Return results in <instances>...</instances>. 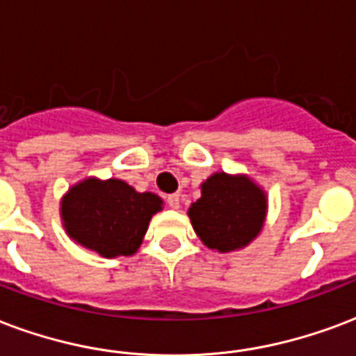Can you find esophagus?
I'll list each match as a JSON object with an SVG mask.
<instances>
[{"label": "esophagus", "instance_id": "34e87169", "mask_svg": "<svg viewBox=\"0 0 356 356\" xmlns=\"http://www.w3.org/2000/svg\"><path fill=\"white\" fill-rule=\"evenodd\" d=\"M168 205H170L171 209H179V205H181L179 194H170V196H168Z\"/></svg>", "mask_w": 356, "mask_h": 356}]
</instances>
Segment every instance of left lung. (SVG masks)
Instances as JSON below:
<instances>
[{
    "label": "left lung",
    "mask_w": 356,
    "mask_h": 356,
    "mask_svg": "<svg viewBox=\"0 0 356 356\" xmlns=\"http://www.w3.org/2000/svg\"><path fill=\"white\" fill-rule=\"evenodd\" d=\"M202 196L188 207L192 228L205 247L239 251L259 238L268 215V196L249 175L217 171L200 185Z\"/></svg>",
    "instance_id": "1"
}]
</instances>
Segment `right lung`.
<instances>
[{
	"label": "right lung",
	"instance_id": "right-lung-1",
	"mask_svg": "<svg viewBox=\"0 0 356 356\" xmlns=\"http://www.w3.org/2000/svg\"><path fill=\"white\" fill-rule=\"evenodd\" d=\"M162 205L160 196L138 192L122 179L86 177L62 196L60 217L70 239L104 259H115L138 252Z\"/></svg>",
	"mask_w": 356,
	"mask_h": 356
}]
</instances>
